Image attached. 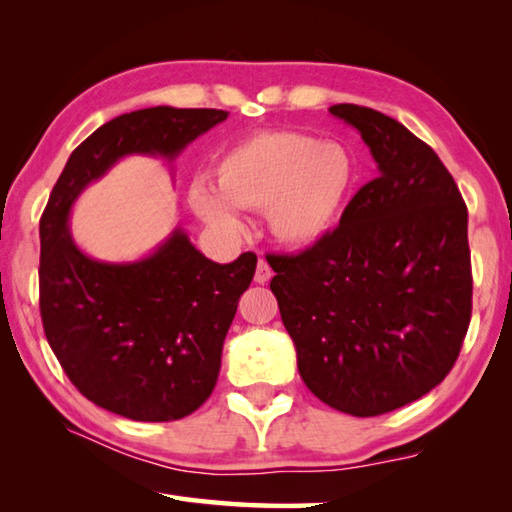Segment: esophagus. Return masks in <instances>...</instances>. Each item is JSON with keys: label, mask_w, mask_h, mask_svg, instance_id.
<instances>
[{"label": "esophagus", "mask_w": 512, "mask_h": 512, "mask_svg": "<svg viewBox=\"0 0 512 512\" xmlns=\"http://www.w3.org/2000/svg\"><path fill=\"white\" fill-rule=\"evenodd\" d=\"M270 277H273V268L268 266L266 259H259L257 270H255V281H257V284H266Z\"/></svg>", "instance_id": "obj_1"}]
</instances>
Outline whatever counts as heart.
Listing matches in <instances>:
<instances>
[{
  "mask_svg": "<svg viewBox=\"0 0 512 512\" xmlns=\"http://www.w3.org/2000/svg\"><path fill=\"white\" fill-rule=\"evenodd\" d=\"M217 187L193 180L195 215L222 233L242 231L239 209H266L277 242L306 248L328 235L354 191L358 167L336 140L303 132H259L224 151Z\"/></svg>",
  "mask_w": 512,
  "mask_h": 512,
  "instance_id": "b5f03b06",
  "label": "heart"
}]
</instances>
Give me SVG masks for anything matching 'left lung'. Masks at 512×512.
I'll list each match as a JSON object with an SVG mask.
<instances>
[{
	"mask_svg": "<svg viewBox=\"0 0 512 512\" xmlns=\"http://www.w3.org/2000/svg\"><path fill=\"white\" fill-rule=\"evenodd\" d=\"M330 114L361 132L378 178L339 226L297 255H268L270 290L314 396L358 418L440 385L471 323L469 211L436 151L372 107Z\"/></svg>",
	"mask_w": 512,
	"mask_h": 512,
	"instance_id": "8db88e82",
	"label": "left lung"
}]
</instances>
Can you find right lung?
Listing matches in <instances>:
<instances>
[{
	"label": "right lung",
	"mask_w": 512,
	"mask_h": 512,
	"mask_svg": "<svg viewBox=\"0 0 512 512\" xmlns=\"http://www.w3.org/2000/svg\"><path fill=\"white\" fill-rule=\"evenodd\" d=\"M226 116L158 105L112 118L72 151L41 215L39 308L46 339L85 398L129 420H180L211 396L257 255L215 264L176 228L140 262H96L74 244L68 215L79 193L118 158L171 160Z\"/></svg>",
	"instance_id": "obj_1"
}]
</instances>
